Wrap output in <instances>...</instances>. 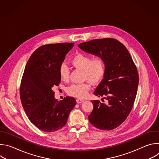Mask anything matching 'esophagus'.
<instances>
[{"mask_svg": "<svg viewBox=\"0 0 159 159\" xmlns=\"http://www.w3.org/2000/svg\"><path fill=\"white\" fill-rule=\"evenodd\" d=\"M76 101H77V103H78V104H80V103H82V102H84V100L80 99H77L76 100Z\"/></svg>", "mask_w": 159, "mask_h": 159, "instance_id": "esophagus-1", "label": "esophagus"}]
</instances>
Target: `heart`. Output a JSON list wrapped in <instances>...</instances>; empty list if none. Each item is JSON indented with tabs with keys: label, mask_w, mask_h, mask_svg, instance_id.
Wrapping results in <instances>:
<instances>
[{
	"label": "heart",
	"mask_w": 159,
	"mask_h": 159,
	"mask_svg": "<svg viewBox=\"0 0 159 159\" xmlns=\"http://www.w3.org/2000/svg\"><path fill=\"white\" fill-rule=\"evenodd\" d=\"M72 65L83 70L82 80L87 82L72 84L67 89V94L70 96L84 99L88 95L90 89L89 81L93 85L99 83L103 79L106 72V63L104 59L100 56L93 58L90 55L77 53L71 59ZM60 79L63 82H68L70 77V70L68 66L62 63L58 70Z\"/></svg>",
	"instance_id": "1"
}]
</instances>
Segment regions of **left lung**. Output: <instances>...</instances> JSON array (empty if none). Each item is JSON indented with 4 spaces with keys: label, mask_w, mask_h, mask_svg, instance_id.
<instances>
[{
    "label": "left lung",
    "mask_w": 159,
    "mask_h": 159,
    "mask_svg": "<svg viewBox=\"0 0 159 159\" xmlns=\"http://www.w3.org/2000/svg\"><path fill=\"white\" fill-rule=\"evenodd\" d=\"M78 47L102 57L106 63L104 78L94 94L104 97L108 102L92 101L94 108L88 116L89 122L102 130L115 129L125 121L133 106L139 82L137 66L127 48L116 39H96Z\"/></svg>",
    "instance_id": "obj_1"
}]
</instances>
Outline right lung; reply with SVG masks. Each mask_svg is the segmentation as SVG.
<instances>
[{
	"instance_id": "1",
	"label": "right lung",
	"mask_w": 159,
	"mask_h": 159,
	"mask_svg": "<svg viewBox=\"0 0 159 159\" xmlns=\"http://www.w3.org/2000/svg\"><path fill=\"white\" fill-rule=\"evenodd\" d=\"M74 44L42 45L25 66L19 90L20 101L30 121L41 131L53 132L62 128L76 104L75 99L69 96L58 101L53 90L61 82L59 67Z\"/></svg>"
}]
</instances>
